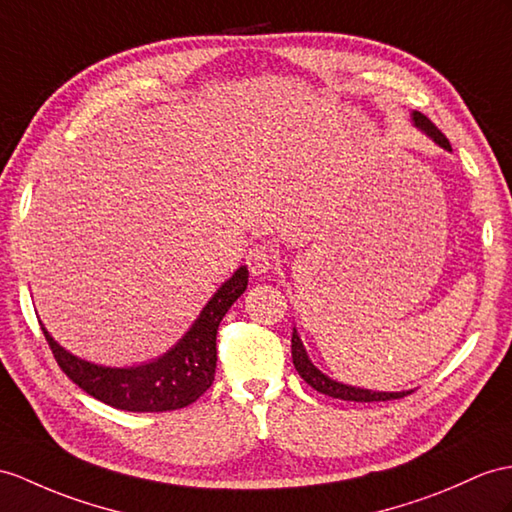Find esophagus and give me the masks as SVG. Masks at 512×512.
Returning a JSON list of instances; mask_svg holds the SVG:
<instances>
[{"mask_svg": "<svg viewBox=\"0 0 512 512\" xmlns=\"http://www.w3.org/2000/svg\"><path fill=\"white\" fill-rule=\"evenodd\" d=\"M276 265V254L271 252L265 245H256L247 252V267L254 276H265Z\"/></svg>", "mask_w": 512, "mask_h": 512, "instance_id": "34e87169", "label": "esophagus"}]
</instances>
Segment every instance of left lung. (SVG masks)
Returning <instances> with one entry per match:
<instances>
[{
  "instance_id": "1",
  "label": "left lung",
  "mask_w": 512,
  "mask_h": 512,
  "mask_svg": "<svg viewBox=\"0 0 512 512\" xmlns=\"http://www.w3.org/2000/svg\"><path fill=\"white\" fill-rule=\"evenodd\" d=\"M413 123L415 128L421 130L426 136H430V139L447 149V152H452V145L450 141L445 139V136L441 134V130H436L434 123L423 117L421 112L413 110ZM291 354H293V365L297 369L299 376L304 378V382H308L310 386H313L315 391L328 395V397H334V400H345V402H386V400H400V397L413 393V389L410 391H371V389H360V386H352V384H343V382H336L332 380L330 376H326V373L319 371L313 360L308 358L306 354V347L302 343V339H299L297 330L293 328V336H291Z\"/></svg>"
}]
</instances>
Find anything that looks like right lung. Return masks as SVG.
I'll use <instances>...</instances> for the list:
<instances>
[{
    "instance_id": "obj_1",
    "label": "right lung",
    "mask_w": 512,
    "mask_h": 512,
    "mask_svg": "<svg viewBox=\"0 0 512 512\" xmlns=\"http://www.w3.org/2000/svg\"><path fill=\"white\" fill-rule=\"evenodd\" d=\"M249 271L239 267L208 299L193 326L162 356L132 367H106L67 352L41 323L56 363L82 391L130 413H167L193 404L215 380L217 328L247 289Z\"/></svg>"
}]
</instances>
